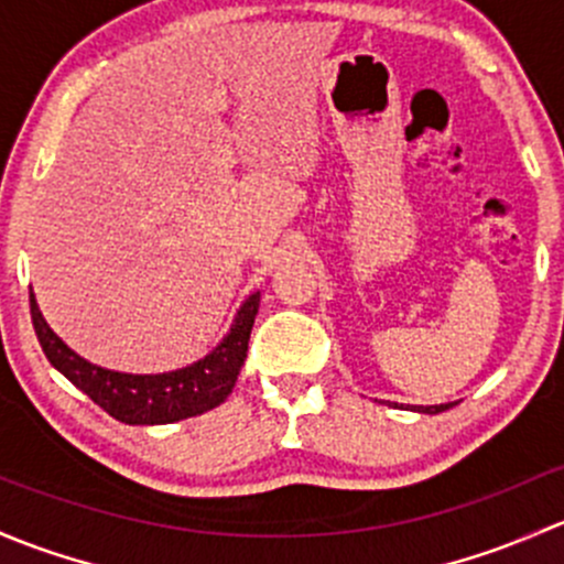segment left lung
<instances>
[{"label": "left lung", "mask_w": 564, "mask_h": 564, "mask_svg": "<svg viewBox=\"0 0 564 564\" xmlns=\"http://www.w3.org/2000/svg\"><path fill=\"white\" fill-rule=\"evenodd\" d=\"M454 404H456V402H448V404H429V408H423V404H421V408H415V410H417V412H429V415H437V412L451 410V408H454Z\"/></svg>", "instance_id": "left-lung-1"}]
</instances>
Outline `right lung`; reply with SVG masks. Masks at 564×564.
<instances>
[{"instance_id":"right-lung-1","label":"right lung","mask_w":564,"mask_h":564,"mask_svg":"<svg viewBox=\"0 0 564 564\" xmlns=\"http://www.w3.org/2000/svg\"><path fill=\"white\" fill-rule=\"evenodd\" d=\"M34 334L51 367L67 377L78 391L100 404L110 417L130 426H160L184 417L203 415L219 408L234 391L239 371L247 358L249 334L260 306V290H254L236 312L230 330L217 347L189 367L162 371V375H130L86 361L54 334L40 312L37 299L29 293Z\"/></svg>"}]
</instances>
